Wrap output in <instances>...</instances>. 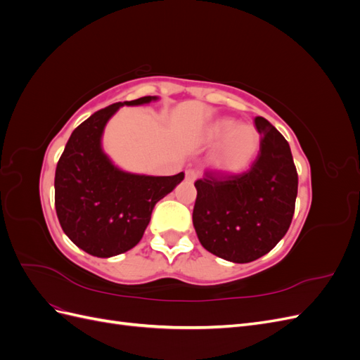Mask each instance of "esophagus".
<instances>
[{"label": "esophagus", "instance_id": "obj_1", "mask_svg": "<svg viewBox=\"0 0 360 360\" xmlns=\"http://www.w3.org/2000/svg\"><path fill=\"white\" fill-rule=\"evenodd\" d=\"M200 171L198 169H188L186 171V179L188 180H191V181H193V180H197L198 177H200Z\"/></svg>", "mask_w": 360, "mask_h": 360}]
</instances>
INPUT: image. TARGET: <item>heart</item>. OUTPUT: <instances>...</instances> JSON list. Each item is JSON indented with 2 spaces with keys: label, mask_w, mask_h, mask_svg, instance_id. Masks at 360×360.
I'll use <instances>...</instances> for the list:
<instances>
[{
  "label": "heart",
  "mask_w": 360,
  "mask_h": 360,
  "mask_svg": "<svg viewBox=\"0 0 360 360\" xmlns=\"http://www.w3.org/2000/svg\"><path fill=\"white\" fill-rule=\"evenodd\" d=\"M207 138L221 144L214 155V165L226 172L243 171L259 148V135L252 126L238 124L234 120H219L210 126Z\"/></svg>",
  "instance_id": "1"
}]
</instances>
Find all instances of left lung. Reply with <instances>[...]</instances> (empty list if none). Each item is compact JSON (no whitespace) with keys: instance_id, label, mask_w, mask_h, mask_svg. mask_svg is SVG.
Returning <instances> with one entry per match:
<instances>
[{"instance_id":"obj_1","label":"left lung","mask_w":360,"mask_h":360,"mask_svg":"<svg viewBox=\"0 0 360 360\" xmlns=\"http://www.w3.org/2000/svg\"><path fill=\"white\" fill-rule=\"evenodd\" d=\"M259 151L242 174L205 171L195 181L192 221L201 245L233 263H250L288 231L297 197V171L287 139L255 117Z\"/></svg>"}]
</instances>
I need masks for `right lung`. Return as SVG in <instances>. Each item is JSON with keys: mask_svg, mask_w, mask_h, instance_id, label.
<instances>
[{"mask_svg": "<svg viewBox=\"0 0 360 360\" xmlns=\"http://www.w3.org/2000/svg\"><path fill=\"white\" fill-rule=\"evenodd\" d=\"M144 96L94 112L76 127L56 169V210L63 231L86 254L108 258L132 249L144 236L158 201L184 179L139 176L112 165L101 146L105 124L120 106L156 101Z\"/></svg>", "mask_w": 360, "mask_h": 360, "instance_id": "1", "label": "right lung"}]
</instances>
